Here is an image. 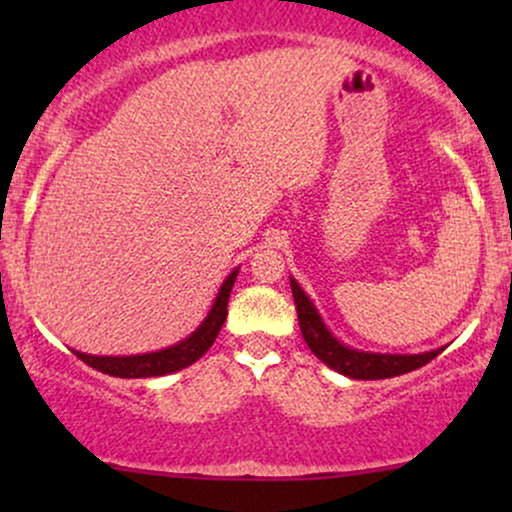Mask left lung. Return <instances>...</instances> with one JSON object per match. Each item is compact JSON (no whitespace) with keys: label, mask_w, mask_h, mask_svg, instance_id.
Instances as JSON below:
<instances>
[{"label":"left lung","mask_w":512,"mask_h":512,"mask_svg":"<svg viewBox=\"0 0 512 512\" xmlns=\"http://www.w3.org/2000/svg\"><path fill=\"white\" fill-rule=\"evenodd\" d=\"M291 291L293 301H296L298 310V325H301V334L310 351L320 358L325 366H330L337 373L346 375L354 380H383L395 378V375H404L409 370H416L433 361L445 346L433 351H424V354H378V351H361L354 346H346L339 342L325 325L322 315L317 313L315 303L305 296L296 279L291 276Z\"/></svg>","instance_id":"8db88e82"}]
</instances>
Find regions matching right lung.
<instances>
[{"label":"right lung","instance_id":"1","mask_svg":"<svg viewBox=\"0 0 512 512\" xmlns=\"http://www.w3.org/2000/svg\"><path fill=\"white\" fill-rule=\"evenodd\" d=\"M240 269V267H238ZM238 269H233L221 284L219 293H216L214 305H211L209 315L204 317L202 325L197 327L190 337L182 342L168 346V349L151 351V354H134V356H93L74 351L81 361L88 363L91 368L101 370L105 375H115V378H156V375L178 373V370L192 366L209 351L214 339L219 337L221 325L226 322L228 315V296H231L233 284H236Z\"/></svg>","mask_w":512,"mask_h":512}]
</instances>
